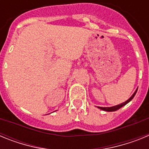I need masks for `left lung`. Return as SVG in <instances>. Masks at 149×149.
<instances>
[{"instance_id": "left-lung-1", "label": "left lung", "mask_w": 149, "mask_h": 149, "mask_svg": "<svg viewBox=\"0 0 149 149\" xmlns=\"http://www.w3.org/2000/svg\"><path fill=\"white\" fill-rule=\"evenodd\" d=\"M138 89V88H137ZM137 89H136L135 92H134V94L131 95V97L130 98H129L128 100H127L126 101H125V102H123V103L120 104H118V105H116V106H113V107H98V108L101 109V110H104V111H107V112H113V111H116V110H119V109H120L121 107H122L123 106H125V105L127 104L128 102H130V101H131V100L134 98V97L135 96V95H136V92H137Z\"/></svg>"}]
</instances>
